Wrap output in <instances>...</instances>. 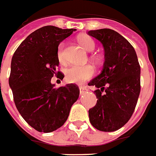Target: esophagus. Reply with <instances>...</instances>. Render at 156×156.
Instances as JSON below:
<instances>
[{"label":"esophagus","instance_id":"obj_1","mask_svg":"<svg viewBox=\"0 0 156 156\" xmlns=\"http://www.w3.org/2000/svg\"><path fill=\"white\" fill-rule=\"evenodd\" d=\"M79 89H80V95H83L86 91L87 90V89L86 87H79Z\"/></svg>","mask_w":156,"mask_h":156}]
</instances>
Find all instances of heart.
Here are the masks:
<instances>
[{
    "instance_id": "1",
    "label": "heart",
    "mask_w": 156,
    "mask_h": 156,
    "mask_svg": "<svg viewBox=\"0 0 156 156\" xmlns=\"http://www.w3.org/2000/svg\"><path fill=\"white\" fill-rule=\"evenodd\" d=\"M78 42L85 50L87 52L93 51L96 47L93 39L89 36L82 35L78 37ZM64 44H61L58 49V59L60 63L65 62V56L63 52ZM95 59H98V57L95 56ZM94 68L90 65L87 66H71L66 70V80L70 83H82L86 80L90 79L94 75Z\"/></svg>"
}]
</instances>
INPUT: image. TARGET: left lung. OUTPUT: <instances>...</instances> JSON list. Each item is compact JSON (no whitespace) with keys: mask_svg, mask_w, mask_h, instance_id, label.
<instances>
[{"mask_svg":"<svg viewBox=\"0 0 156 156\" xmlns=\"http://www.w3.org/2000/svg\"><path fill=\"white\" fill-rule=\"evenodd\" d=\"M88 34L104 48L101 72L88 83L98 101L89 110L91 125L100 131L122 128L133 114L140 92V66L136 52L129 41L109 28L90 30Z\"/></svg>","mask_w":156,"mask_h":156,"instance_id":"8db88e82","label":"left lung"}]
</instances>
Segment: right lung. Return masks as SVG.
<instances>
[{"label":"right lung","mask_w":156,"mask_h":156,"mask_svg":"<svg viewBox=\"0 0 156 156\" xmlns=\"http://www.w3.org/2000/svg\"><path fill=\"white\" fill-rule=\"evenodd\" d=\"M76 29L45 26L28 35L12 58L9 86L17 110L38 132L50 133L66 122L80 94L75 84L55 88L51 83L57 72L58 47Z\"/></svg>","instance_id":"right-lung-1"}]
</instances>
